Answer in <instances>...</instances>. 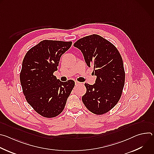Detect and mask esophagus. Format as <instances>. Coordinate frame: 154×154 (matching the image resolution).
I'll return each instance as SVG.
<instances>
[{"label":"esophagus","mask_w":154,"mask_h":154,"mask_svg":"<svg viewBox=\"0 0 154 154\" xmlns=\"http://www.w3.org/2000/svg\"><path fill=\"white\" fill-rule=\"evenodd\" d=\"M80 84H81V83H80V82H79L78 81H75V86L80 85Z\"/></svg>","instance_id":"obj_1"}]
</instances>
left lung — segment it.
<instances>
[{
    "label": "left lung",
    "mask_w": 154,
    "mask_h": 154,
    "mask_svg": "<svg viewBox=\"0 0 154 154\" xmlns=\"http://www.w3.org/2000/svg\"><path fill=\"white\" fill-rule=\"evenodd\" d=\"M74 46L81 51L88 66L93 65L95 83H85L82 101L88 109L102 115L112 109L121 98L125 82L122 57L116 48L98 35L83 37Z\"/></svg>",
    "instance_id": "1"
}]
</instances>
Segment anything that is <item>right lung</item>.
I'll list each match as a JSON object with an SVG mask.
<instances>
[{"label": "right lung", "instance_id": "right-lung-1", "mask_svg": "<svg viewBox=\"0 0 154 154\" xmlns=\"http://www.w3.org/2000/svg\"><path fill=\"white\" fill-rule=\"evenodd\" d=\"M72 42L43 40L26 54L20 81L26 100L38 114L54 118L64 108L75 82H63L54 75L61 55Z\"/></svg>", "mask_w": 154, "mask_h": 154}]
</instances>
